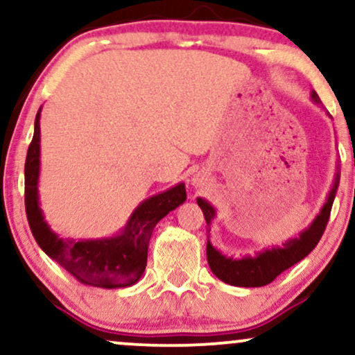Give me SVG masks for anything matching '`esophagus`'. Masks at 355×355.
Returning a JSON list of instances; mask_svg holds the SVG:
<instances>
[{
  "label": "esophagus",
  "instance_id": "34e87169",
  "mask_svg": "<svg viewBox=\"0 0 355 355\" xmlns=\"http://www.w3.org/2000/svg\"><path fill=\"white\" fill-rule=\"evenodd\" d=\"M203 183H205V180H203V177L202 175H195L193 177V187H196V189H200V187H203Z\"/></svg>",
  "mask_w": 355,
  "mask_h": 355
}]
</instances>
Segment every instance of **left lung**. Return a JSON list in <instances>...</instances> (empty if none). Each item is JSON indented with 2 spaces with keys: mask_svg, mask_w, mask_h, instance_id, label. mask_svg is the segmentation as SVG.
<instances>
[{
  "mask_svg": "<svg viewBox=\"0 0 355 355\" xmlns=\"http://www.w3.org/2000/svg\"><path fill=\"white\" fill-rule=\"evenodd\" d=\"M311 99H313L314 104H321V99H319V96L314 91L311 92ZM336 168L337 172L334 183H332V189L329 190L326 203L322 205L321 211L315 215L313 223L307 226V228L302 230L297 236L289 238L281 246L264 248L261 251H256L253 256L245 254L241 258H233V256H226L220 250H216L211 245V241L208 240L207 258L213 275L218 277L220 281H223V283L238 286V288H259V286L270 284L271 281L276 279V276H279L288 268L294 266L302 258H306L314 250L319 240H321L324 230H326L340 180L339 165ZM196 203L202 208L205 220H207V226L210 228L211 221L216 216L215 207L208 200L202 198V196L196 198Z\"/></svg>",
  "mask_w": 355,
  "mask_h": 355,
  "instance_id": "1",
  "label": "left lung"
}]
</instances>
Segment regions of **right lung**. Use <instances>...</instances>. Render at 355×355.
I'll return each instance as SVG.
<instances>
[{
	"instance_id": "obj_1",
	"label": "right lung",
	"mask_w": 355,
	"mask_h": 355,
	"mask_svg": "<svg viewBox=\"0 0 355 355\" xmlns=\"http://www.w3.org/2000/svg\"><path fill=\"white\" fill-rule=\"evenodd\" d=\"M41 107L34 121V135L24 165V202L34 240L41 250L69 271L76 279L89 286L119 289L134 286L147 266V250L155 225L187 200L185 183L144 200L132 211L123 228L114 236L96 240H72L51 230L40 203L41 172Z\"/></svg>"
}]
</instances>
